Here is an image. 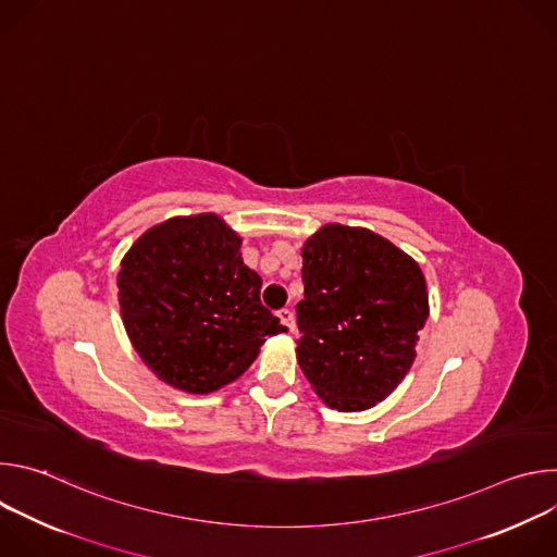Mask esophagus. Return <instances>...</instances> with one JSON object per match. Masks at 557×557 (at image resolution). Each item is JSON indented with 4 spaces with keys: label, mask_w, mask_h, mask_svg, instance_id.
I'll return each mask as SVG.
<instances>
[{
    "label": "esophagus",
    "mask_w": 557,
    "mask_h": 557,
    "mask_svg": "<svg viewBox=\"0 0 557 557\" xmlns=\"http://www.w3.org/2000/svg\"><path fill=\"white\" fill-rule=\"evenodd\" d=\"M277 320H280V322H282V326H286L290 333L295 331V314H293L288 308L277 310Z\"/></svg>",
    "instance_id": "esophagus-1"
}]
</instances>
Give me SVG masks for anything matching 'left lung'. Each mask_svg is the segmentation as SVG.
I'll use <instances>...</instances> for the list:
<instances>
[{
    "label": "left lung",
    "instance_id": "1",
    "mask_svg": "<svg viewBox=\"0 0 557 557\" xmlns=\"http://www.w3.org/2000/svg\"><path fill=\"white\" fill-rule=\"evenodd\" d=\"M297 361L339 412H361L404 381L430 304L419 264L361 226L326 224L301 249Z\"/></svg>",
    "mask_w": 557,
    "mask_h": 557
}]
</instances>
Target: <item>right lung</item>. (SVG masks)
Wrapping results in <instances>:
<instances>
[{
  "instance_id": "1",
  "label": "right lung",
  "mask_w": 557,
  "mask_h": 557,
  "mask_svg": "<svg viewBox=\"0 0 557 557\" xmlns=\"http://www.w3.org/2000/svg\"><path fill=\"white\" fill-rule=\"evenodd\" d=\"M243 237L215 213L170 218L125 253L119 304L145 366L172 387L209 394L235 381L286 329L262 306Z\"/></svg>"
}]
</instances>
